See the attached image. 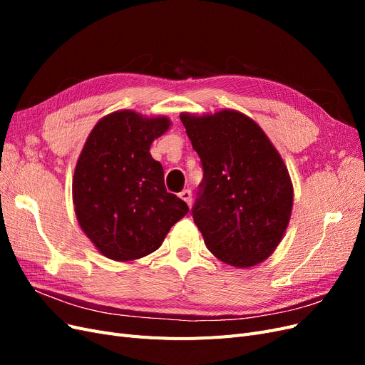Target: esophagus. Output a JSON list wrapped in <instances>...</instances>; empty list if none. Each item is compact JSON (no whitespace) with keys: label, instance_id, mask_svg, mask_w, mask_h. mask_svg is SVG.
Listing matches in <instances>:
<instances>
[{"label":"esophagus","instance_id":"esophagus-1","mask_svg":"<svg viewBox=\"0 0 365 365\" xmlns=\"http://www.w3.org/2000/svg\"><path fill=\"white\" fill-rule=\"evenodd\" d=\"M180 197H181L182 201H185V202H187V205H192V192H190L189 189L182 190V192L180 193Z\"/></svg>","mask_w":365,"mask_h":365}]
</instances>
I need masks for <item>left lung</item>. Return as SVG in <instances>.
Here are the masks:
<instances>
[{
	"label": "left lung",
	"mask_w": 365,
	"mask_h": 365,
	"mask_svg": "<svg viewBox=\"0 0 365 365\" xmlns=\"http://www.w3.org/2000/svg\"><path fill=\"white\" fill-rule=\"evenodd\" d=\"M180 118L204 168L192 215L207 248L236 268L267 260L288 228L294 204L280 153L256 121L235 109Z\"/></svg>",
	"instance_id": "left-lung-1"
}]
</instances>
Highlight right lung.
Masks as SVG:
<instances>
[{
    "label": "right lung",
    "instance_id": "right-lung-1",
    "mask_svg": "<svg viewBox=\"0 0 365 365\" xmlns=\"http://www.w3.org/2000/svg\"><path fill=\"white\" fill-rule=\"evenodd\" d=\"M170 125L165 115L121 109L98 120L85 141L73 176L74 212L108 259L134 262L157 251L189 212L165 190L163 165L149 152Z\"/></svg>",
    "mask_w": 365,
    "mask_h": 365
}]
</instances>
